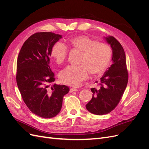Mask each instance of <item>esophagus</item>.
I'll use <instances>...</instances> for the list:
<instances>
[{"mask_svg": "<svg viewBox=\"0 0 149 149\" xmlns=\"http://www.w3.org/2000/svg\"><path fill=\"white\" fill-rule=\"evenodd\" d=\"M78 89L76 88H71L70 90V93H73L74 91H78Z\"/></svg>", "mask_w": 149, "mask_h": 149, "instance_id": "obj_1", "label": "esophagus"}]
</instances>
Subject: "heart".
Masks as SVG:
<instances>
[{
	"instance_id": "heart-1",
	"label": "heart",
	"mask_w": 149,
	"mask_h": 149,
	"mask_svg": "<svg viewBox=\"0 0 149 149\" xmlns=\"http://www.w3.org/2000/svg\"><path fill=\"white\" fill-rule=\"evenodd\" d=\"M71 46L83 52L81 65H71L63 70L59 74L61 81L71 86H78L86 79L90 73L100 74L104 71L111 61L112 52L109 45L97 42L87 35L76 36L70 40ZM68 49L64 43H56L52 49V55L57 64L64 63Z\"/></svg>"
}]
</instances>
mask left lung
<instances>
[{
	"instance_id": "obj_1",
	"label": "left lung",
	"mask_w": 149,
	"mask_h": 149,
	"mask_svg": "<svg viewBox=\"0 0 149 149\" xmlns=\"http://www.w3.org/2000/svg\"><path fill=\"white\" fill-rule=\"evenodd\" d=\"M104 38L112 49V64L100 78V88L91 89L93 97L86 105L89 112L96 115L106 114L115 109L123 97L128 82L123 47L112 36Z\"/></svg>"
}]
</instances>
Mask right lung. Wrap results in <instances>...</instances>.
I'll return each mask as SVG.
<instances>
[{"label": "right lung", "instance_id": "1", "mask_svg": "<svg viewBox=\"0 0 149 149\" xmlns=\"http://www.w3.org/2000/svg\"><path fill=\"white\" fill-rule=\"evenodd\" d=\"M62 36L38 32L26 40L17 61L16 80L22 99L30 111L43 118H52L61 111L63 96L70 89L65 85L49 84L55 74L49 67L54 45Z\"/></svg>", "mask_w": 149, "mask_h": 149}]
</instances>
